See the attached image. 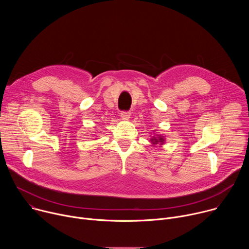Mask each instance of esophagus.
<instances>
[{
  "label": "esophagus",
  "instance_id": "esophagus-1",
  "mask_svg": "<svg viewBox=\"0 0 249 249\" xmlns=\"http://www.w3.org/2000/svg\"><path fill=\"white\" fill-rule=\"evenodd\" d=\"M121 118L123 119V120H125V121H127V120H129L130 119V116H131V113L130 112H127V111H123V112H121Z\"/></svg>",
  "mask_w": 249,
  "mask_h": 249
}]
</instances>
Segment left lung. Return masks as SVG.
I'll list each match as a JSON object with an SVG mask.
<instances>
[{"label":"left lung","instance_id":"1","mask_svg":"<svg viewBox=\"0 0 249 249\" xmlns=\"http://www.w3.org/2000/svg\"><path fill=\"white\" fill-rule=\"evenodd\" d=\"M150 140L149 142L152 144V146H157L159 145L160 147L163 146L164 143H165V137L161 134H159V133H156L155 131L153 133L150 134Z\"/></svg>","mask_w":249,"mask_h":249}]
</instances>
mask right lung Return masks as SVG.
Wrapping results in <instances>:
<instances>
[{
	"mask_svg": "<svg viewBox=\"0 0 249 249\" xmlns=\"http://www.w3.org/2000/svg\"><path fill=\"white\" fill-rule=\"evenodd\" d=\"M94 136H96V135H94ZM95 139H96V138H95Z\"/></svg>",
	"mask_w": 249,
	"mask_h": 249,
	"instance_id": "right-lung-1",
	"label": "right lung"
}]
</instances>
